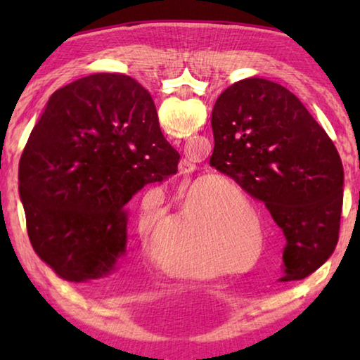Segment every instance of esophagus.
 <instances>
[{
    "mask_svg": "<svg viewBox=\"0 0 360 360\" xmlns=\"http://www.w3.org/2000/svg\"><path fill=\"white\" fill-rule=\"evenodd\" d=\"M193 172V165L192 163H188L187 160H182L181 163H179V173L182 174V176H187L188 173H192Z\"/></svg>",
    "mask_w": 360,
    "mask_h": 360,
    "instance_id": "34e87169",
    "label": "esophagus"
}]
</instances>
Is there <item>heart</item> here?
Wrapping results in <instances>:
<instances>
[{
    "mask_svg": "<svg viewBox=\"0 0 360 360\" xmlns=\"http://www.w3.org/2000/svg\"><path fill=\"white\" fill-rule=\"evenodd\" d=\"M222 186L230 188L231 192H222V205L225 208H233L236 203V195L238 198L245 200V193L240 188V186L233 184V182L225 181ZM169 219H152V217H143L139 221V231H141L144 245L149 248L150 252H154L155 259L160 262L163 268H167L169 273L178 276L186 278H205L212 276L217 271H221V265L214 264L210 260H200L198 254L202 249L210 245L211 241V227L200 222L198 217L184 216L179 219L178 225H176V233H178V240L168 243V245L162 246L163 236L169 227ZM259 225V224H257ZM246 230L249 231V224L246 225ZM259 233L262 230L259 227ZM161 248H158V246Z\"/></svg>",
    "mask_w": 360,
    "mask_h": 360,
    "instance_id": "1",
    "label": "heart"
}]
</instances>
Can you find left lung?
<instances>
[{"mask_svg":"<svg viewBox=\"0 0 360 360\" xmlns=\"http://www.w3.org/2000/svg\"><path fill=\"white\" fill-rule=\"evenodd\" d=\"M211 127L210 165L264 202L284 231L281 281L311 275L338 243L345 172L332 139L294 94L260 77L225 89Z\"/></svg>","mask_w":360,"mask_h":360,"instance_id":"obj_1","label":"left lung"}]
</instances>
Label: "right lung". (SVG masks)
Returning a JSON list of instances; mask_svg holds the SVG:
<instances>
[{
	"instance_id": "add662e5",
	"label": "right lung",
	"mask_w": 360,
	"mask_h": 360,
	"mask_svg": "<svg viewBox=\"0 0 360 360\" xmlns=\"http://www.w3.org/2000/svg\"><path fill=\"white\" fill-rule=\"evenodd\" d=\"M150 94L125 75H90L56 90L19 165L30 243L58 278L109 275L125 254L129 202L178 173Z\"/></svg>"
}]
</instances>
